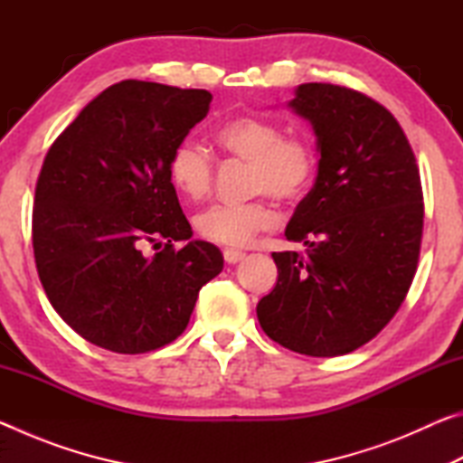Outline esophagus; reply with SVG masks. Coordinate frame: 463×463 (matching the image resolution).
I'll return each instance as SVG.
<instances>
[{"label": "esophagus", "mask_w": 463, "mask_h": 463, "mask_svg": "<svg viewBox=\"0 0 463 463\" xmlns=\"http://www.w3.org/2000/svg\"><path fill=\"white\" fill-rule=\"evenodd\" d=\"M245 255L247 253H242V250H239V249H226L224 250V261L229 263V265H234V263H239V261L245 260Z\"/></svg>", "instance_id": "esophagus-1"}]
</instances>
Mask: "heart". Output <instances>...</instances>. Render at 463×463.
<instances>
[{"instance_id": "1", "label": "heart", "mask_w": 463, "mask_h": 463, "mask_svg": "<svg viewBox=\"0 0 463 463\" xmlns=\"http://www.w3.org/2000/svg\"><path fill=\"white\" fill-rule=\"evenodd\" d=\"M214 143L249 163V194H269L294 203L308 192L317 174V153L302 138H286L284 127L260 116H237L214 130ZM169 179L179 194L194 202L213 190V161L190 143L179 145L169 159ZM276 224V213L265 200L213 206L195 216L200 237L221 245H247L260 231Z\"/></svg>"}]
</instances>
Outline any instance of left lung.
Masks as SVG:
<instances>
[{"instance_id":"1","label":"left lung","mask_w":463,"mask_h":463,"mask_svg":"<svg viewBox=\"0 0 463 463\" xmlns=\"http://www.w3.org/2000/svg\"><path fill=\"white\" fill-rule=\"evenodd\" d=\"M286 108L310 124L318 169L286 239L307 253H273L278 284L257 318L286 349L345 355L373 339L404 302L417 271L422 190L401 124L364 93L302 83Z\"/></svg>"}]
</instances>
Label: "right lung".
<instances>
[{"label":"right lung","mask_w":463,"mask_h":463,"mask_svg":"<svg viewBox=\"0 0 463 463\" xmlns=\"http://www.w3.org/2000/svg\"><path fill=\"white\" fill-rule=\"evenodd\" d=\"M213 93L127 80L93 98L44 156L33 213L36 269L52 308L85 341L146 354L177 339L222 271L169 179V159ZM174 241H184L174 250ZM166 247L146 256L144 247Z\"/></svg>","instance_id":"add662e5"}]
</instances>
